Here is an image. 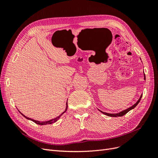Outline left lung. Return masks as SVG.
<instances>
[{
    "mask_svg": "<svg viewBox=\"0 0 158 158\" xmlns=\"http://www.w3.org/2000/svg\"><path fill=\"white\" fill-rule=\"evenodd\" d=\"M144 80H146V76H145V74H144ZM142 95H140V98H139V99L137 101V102L135 103V104H134L132 106H131V107H129V108H128V109H125V110H124V111H121L120 113H106V112H103V111H100V110L99 109V111H101L102 113H103L104 114H106V115H107V116H109V117H122V116H123V115H125V114H127L129 111H131V109H133L134 108H135L137 105L139 103V102H140V99H141V98H142Z\"/></svg>",
    "mask_w": 158,
    "mask_h": 158,
    "instance_id": "8db88e82",
    "label": "left lung"
}]
</instances>
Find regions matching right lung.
Segmentation results:
<instances>
[{"label": "right lung", "mask_w": 158, "mask_h": 158, "mask_svg": "<svg viewBox=\"0 0 158 158\" xmlns=\"http://www.w3.org/2000/svg\"><path fill=\"white\" fill-rule=\"evenodd\" d=\"M67 108H68V105H67V103H66V109H65V111L63 112V113H62V114H60V115L59 116V117H56L55 118H53V119H51V120H50V121H42V122H40V121H35V120H33V119H32V118H29V117H27L26 116H25L24 114H23L22 113H20L24 117L26 118H27V119H28V120H31V121H32L33 122H34L35 123H36V124H37V125H48V124H52V123H55L56 121H57L59 119V118L61 117V115L62 114H63V113H64L66 111V110H67Z\"/></svg>", "instance_id": "add662e5"}]
</instances>
